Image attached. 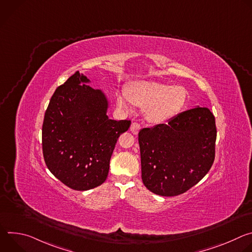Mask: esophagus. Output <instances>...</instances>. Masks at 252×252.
<instances>
[{
    "label": "esophagus",
    "instance_id": "1",
    "mask_svg": "<svg viewBox=\"0 0 252 252\" xmlns=\"http://www.w3.org/2000/svg\"><path fill=\"white\" fill-rule=\"evenodd\" d=\"M140 129V125L138 123H132L131 126H130V131L133 133V134H137L138 131Z\"/></svg>",
    "mask_w": 252,
    "mask_h": 252
}]
</instances>
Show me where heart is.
Instances as JSON below:
<instances>
[{
  "label": "heart",
  "mask_w": 252,
  "mask_h": 252,
  "mask_svg": "<svg viewBox=\"0 0 252 252\" xmlns=\"http://www.w3.org/2000/svg\"><path fill=\"white\" fill-rule=\"evenodd\" d=\"M187 91L181 86H172L158 82L138 81L129 85L127 92L117 93V103L128 110L130 101L143 106L146 118L154 123L166 121L173 117L185 104Z\"/></svg>",
  "instance_id": "obj_1"
}]
</instances>
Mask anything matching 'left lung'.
<instances>
[{
	"label": "left lung",
	"mask_w": 252,
	"mask_h": 252,
	"mask_svg": "<svg viewBox=\"0 0 252 252\" xmlns=\"http://www.w3.org/2000/svg\"><path fill=\"white\" fill-rule=\"evenodd\" d=\"M217 126L207 107L177 115L138 132L142 183L162 196L179 195L199 183L215 158Z\"/></svg>",
	"instance_id": "8db88e82"
}]
</instances>
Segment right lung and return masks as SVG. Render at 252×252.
Segmentation results:
<instances>
[{
	"label": "right lung",
	"mask_w": 252,
	"mask_h": 252,
	"mask_svg": "<svg viewBox=\"0 0 252 252\" xmlns=\"http://www.w3.org/2000/svg\"><path fill=\"white\" fill-rule=\"evenodd\" d=\"M80 71L57 88L45 114L42 147L50 171L75 190L94 189L109 174L119 136L130 121L106 116L107 100Z\"/></svg>",
	"instance_id": "right-lung-1"
}]
</instances>
